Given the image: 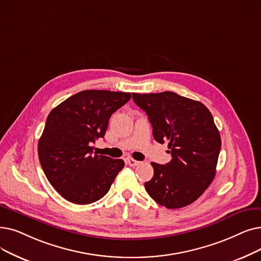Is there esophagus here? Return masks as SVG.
Returning a JSON list of instances; mask_svg holds the SVG:
<instances>
[{
    "instance_id": "esophagus-1",
    "label": "esophagus",
    "mask_w": 261,
    "mask_h": 261,
    "mask_svg": "<svg viewBox=\"0 0 261 261\" xmlns=\"http://www.w3.org/2000/svg\"><path fill=\"white\" fill-rule=\"evenodd\" d=\"M126 162H127L130 166H138V165L140 164L139 161L134 160V159H132V158H130V156H128V158L126 159Z\"/></svg>"
}]
</instances>
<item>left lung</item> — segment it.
<instances>
[{
  "label": "left lung",
  "mask_w": 261,
  "mask_h": 261,
  "mask_svg": "<svg viewBox=\"0 0 261 261\" xmlns=\"http://www.w3.org/2000/svg\"><path fill=\"white\" fill-rule=\"evenodd\" d=\"M146 112L154 140L168 142L172 160L152 162L153 177L145 182L149 196L168 209L186 207L211 185L217 172L221 135L210 111L199 101L173 92L132 94Z\"/></svg>",
  "instance_id": "left-lung-1"
}]
</instances>
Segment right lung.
I'll use <instances>...</instances> for the list:
<instances>
[{"mask_svg":"<svg viewBox=\"0 0 261 261\" xmlns=\"http://www.w3.org/2000/svg\"><path fill=\"white\" fill-rule=\"evenodd\" d=\"M130 93L83 90L54 108L38 142V156L51 186L68 201L87 205L102 198L124 166L121 159L94 152L111 115Z\"/></svg>","mask_w":261,"mask_h":261,"instance_id":"add662e5","label":"right lung"}]
</instances>
